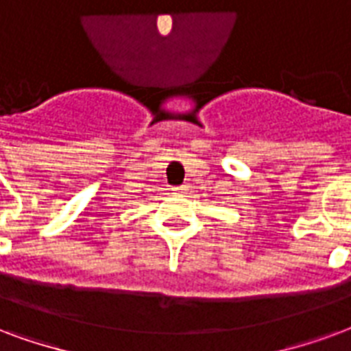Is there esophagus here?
Returning a JSON list of instances; mask_svg holds the SVG:
<instances>
[{"instance_id":"obj_1","label":"esophagus","mask_w":351,"mask_h":351,"mask_svg":"<svg viewBox=\"0 0 351 351\" xmlns=\"http://www.w3.org/2000/svg\"><path fill=\"white\" fill-rule=\"evenodd\" d=\"M186 189H188V186H178V188H173V191H175V193H184Z\"/></svg>"}]
</instances>
